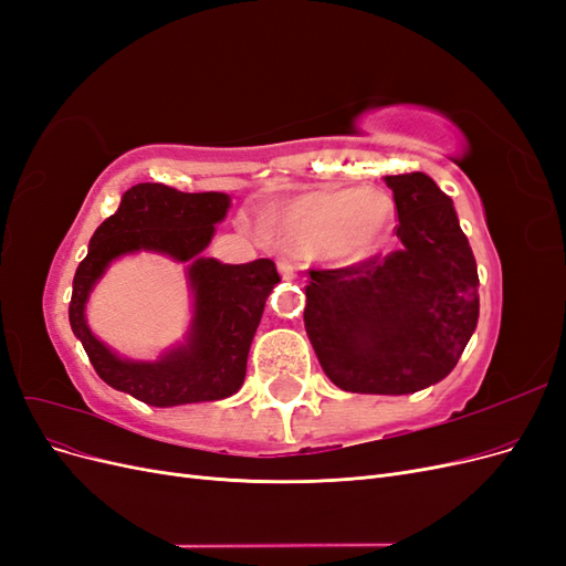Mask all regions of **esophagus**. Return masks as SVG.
Segmentation results:
<instances>
[{"mask_svg":"<svg viewBox=\"0 0 566 566\" xmlns=\"http://www.w3.org/2000/svg\"><path fill=\"white\" fill-rule=\"evenodd\" d=\"M279 271H281V276H283L285 281H290V279H295V276H297L293 262H287V260H279Z\"/></svg>","mask_w":566,"mask_h":566,"instance_id":"1","label":"esophagus"}]
</instances>
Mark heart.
I'll return each mask as SVG.
<instances>
[{"instance_id": "b5f03b06", "label": "heart", "mask_w": 566, "mask_h": 566, "mask_svg": "<svg viewBox=\"0 0 566 566\" xmlns=\"http://www.w3.org/2000/svg\"><path fill=\"white\" fill-rule=\"evenodd\" d=\"M391 196L380 186L310 191L273 212L269 238L290 252H314L328 262H358L382 245L394 224Z\"/></svg>"}]
</instances>
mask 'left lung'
Here are the masks:
<instances>
[{
	"instance_id": "left-lung-1",
	"label": "left lung",
	"mask_w": 566,
	"mask_h": 566,
	"mask_svg": "<svg viewBox=\"0 0 566 566\" xmlns=\"http://www.w3.org/2000/svg\"><path fill=\"white\" fill-rule=\"evenodd\" d=\"M399 250L310 271L304 328L323 373L354 394H413L455 368L476 328L479 276L453 200L422 172L385 177Z\"/></svg>"
}]
</instances>
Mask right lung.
Wrapping results in <instances>:
<instances>
[{
    "label": "right lung",
    "instance_id": "right-lung-1",
    "mask_svg": "<svg viewBox=\"0 0 566 566\" xmlns=\"http://www.w3.org/2000/svg\"><path fill=\"white\" fill-rule=\"evenodd\" d=\"M231 208L227 193H181L165 184H136L101 224L73 279L67 306L71 328L98 378L148 406L219 401L241 389L248 352L262 321L266 297L281 276L271 260L221 264L202 256L214 224ZM156 251L187 264L195 316L184 343L156 363H134L106 348L88 328L83 310L91 290L119 255Z\"/></svg>",
    "mask_w": 566,
    "mask_h": 566
}]
</instances>
